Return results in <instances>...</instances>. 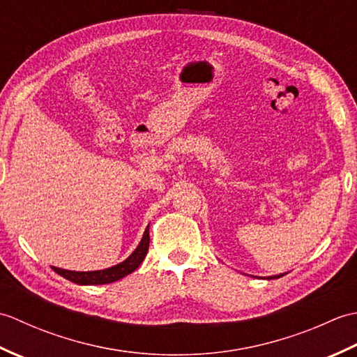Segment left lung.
<instances>
[{"instance_id":"left-lung-1","label":"left lung","mask_w":357,"mask_h":357,"mask_svg":"<svg viewBox=\"0 0 357 357\" xmlns=\"http://www.w3.org/2000/svg\"><path fill=\"white\" fill-rule=\"evenodd\" d=\"M284 275H276V276H270V278H267V279H278V278H282Z\"/></svg>"}]
</instances>
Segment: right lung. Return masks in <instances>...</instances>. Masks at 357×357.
<instances>
[{"label": "right lung", "mask_w": 357, "mask_h": 357, "mask_svg": "<svg viewBox=\"0 0 357 357\" xmlns=\"http://www.w3.org/2000/svg\"><path fill=\"white\" fill-rule=\"evenodd\" d=\"M149 244H150V234H149V225H147L146 231L142 234V239L138 244V247L135 248V252L128 256L126 261L113 265V267L96 270V271H70V270L53 267V271H56L59 276L70 280V282L79 284V285H102V284L116 282V280L130 275V273H133L139 267L144 261V257L147 256Z\"/></svg>", "instance_id": "1"}]
</instances>
